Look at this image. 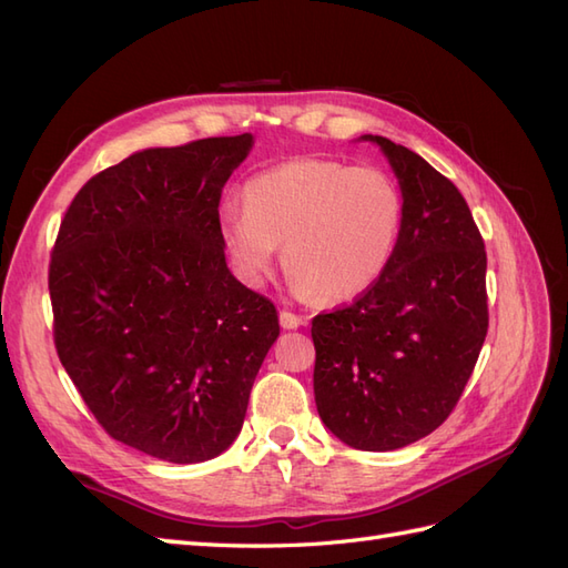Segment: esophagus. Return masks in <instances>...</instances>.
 Returning a JSON list of instances; mask_svg holds the SVG:
<instances>
[{"label": "esophagus", "mask_w": 568, "mask_h": 568, "mask_svg": "<svg viewBox=\"0 0 568 568\" xmlns=\"http://www.w3.org/2000/svg\"><path fill=\"white\" fill-rule=\"evenodd\" d=\"M280 322H282L284 329H298V326L305 324L303 317H298V315H294V313H288V311H282V313H280Z\"/></svg>", "instance_id": "34e87169"}]
</instances>
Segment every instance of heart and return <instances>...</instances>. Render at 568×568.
<instances>
[{
	"label": "heart",
	"instance_id": "heart-1",
	"mask_svg": "<svg viewBox=\"0 0 568 568\" xmlns=\"http://www.w3.org/2000/svg\"><path fill=\"white\" fill-rule=\"evenodd\" d=\"M400 222V194L382 170L294 159L246 180L244 209L225 205L217 232L251 286L267 280L282 244L296 294L336 303L382 277Z\"/></svg>",
	"mask_w": 568,
	"mask_h": 568
}]
</instances>
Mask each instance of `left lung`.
<instances>
[{
  "mask_svg": "<svg viewBox=\"0 0 568 568\" xmlns=\"http://www.w3.org/2000/svg\"><path fill=\"white\" fill-rule=\"evenodd\" d=\"M403 196L398 244L353 305L317 315L315 403L355 450L386 453L448 419L488 332L486 248L459 189L379 134Z\"/></svg>",
  "mask_w": 568,
  "mask_h": 568,
  "instance_id": "8db88e82",
  "label": "left lung"
}]
</instances>
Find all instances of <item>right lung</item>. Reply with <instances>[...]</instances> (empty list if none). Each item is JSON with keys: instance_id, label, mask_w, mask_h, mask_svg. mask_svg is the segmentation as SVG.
Here are the masks:
<instances>
[{"instance_id": "obj_1", "label": "right lung", "mask_w": 568, "mask_h": 568, "mask_svg": "<svg viewBox=\"0 0 568 568\" xmlns=\"http://www.w3.org/2000/svg\"><path fill=\"white\" fill-rule=\"evenodd\" d=\"M253 134L132 153L61 220L49 265L54 341L106 434L149 457L225 453L280 317L227 267L222 186Z\"/></svg>"}]
</instances>
